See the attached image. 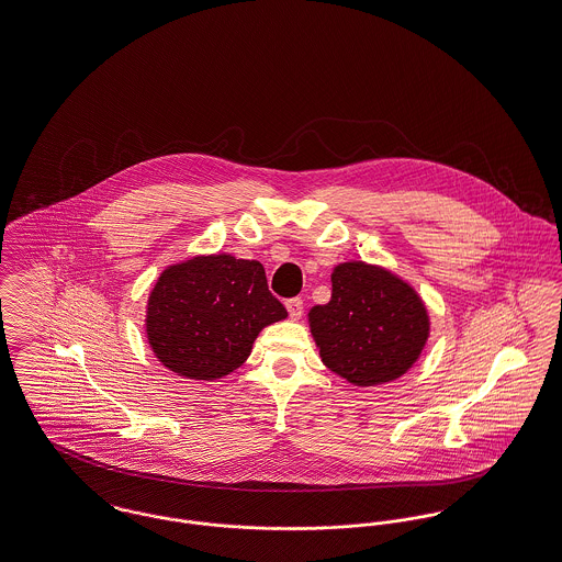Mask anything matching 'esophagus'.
Listing matches in <instances>:
<instances>
[{
	"instance_id": "esophagus-1",
	"label": "esophagus",
	"mask_w": 562,
	"mask_h": 562,
	"mask_svg": "<svg viewBox=\"0 0 562 562\" xmlns=\"http://www.w3.org/2000/svg\"><path fill=\"white\" fill-rule=\"evenodd\" d=\"M286 310H289V316H291L293 321H299L301 314H303V301L299 297L289 299V301H286Z\"/></svg>"
}]
</instances>
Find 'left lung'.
<instances>
[{"label":"left lung","instance_id":"obj_1","mask_svg":"<svg viewBox=\"0 0 562 562\" xmlns=\"http://www.w3.org/2000/svg\"><path fill=\"white\" fill-rule=\"evenodd\" d=\"M307 323L323 363L355 386H378L407 373L430 335L429 310L416 289L382 265L333 267L330 301Z\"/></svg>","mask_w":562,"mask_h":562}]
</instances>
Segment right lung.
<instances>
[{
  "label": "right lung",
  "instance_id": "obj_1",
  "mask_svg": "<svg viewBox=\"0 0 562 562\" xmlns=\"http://www.w3.org/2000/svg\"><path fill=\"white\" fill-rule=\"evenodd\" d=\"M286 316L259 261L198 255L157 278L146 303V337L169 371L214 382L246 363L259 333Z\"/></svg>",
  "mask_w": 562,
  "mask_h": 562
}]
</instances>
